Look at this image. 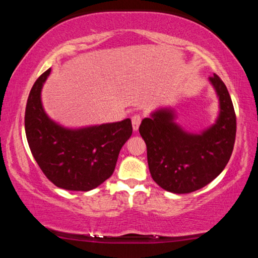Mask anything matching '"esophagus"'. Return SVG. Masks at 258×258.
Returning <instances> with one entry per match:
<instances>
[{"label": "esophagus", "mask_w": 258, "mask_h": 258, "mask_svg": "<svg viewBox=\"0 0 258 258\" xmlns=\"http://www.w3.org/2000/svg\"><path fill=\"white\" fill-rule=\"evenodd\" d=\"M141 124V116L140 115H134L132 117V127L134 132H137L139 130V126Z\"/></svg>", "instance_id": "esophagus-1"}]
</instances>
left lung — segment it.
Returning <instances> with one entry per match:
<instances>
[{
	"mask_svg": "<svg viewBox=\"0 0 258 258\" xmlns=\"http://www.w3.org/2000/svg\"><path fill=\"white\" fill-rule=\"evenodd\" d=\"M218 99L215 123L192 133L176 123L172 107L158 108L140 125L154 181L173 194H189L216 178L232 154L237 120L228 89L214 74L208 78Z\"/></svg>",
	"mask_w": 258,
	"mask_h": 258,
	"instance_id": "8db88e82",
	"label": "left lung"
}]
</instances>
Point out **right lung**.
Returning a JSON list of instances; mask_svg holds the SVG:
<instances>
[{
  "mask_svg": "<svg viewBox=\"0 0 258 258\" xmlns=\"http://www.w3.org/2000/svg\"><path fill=\"white\" fill-rule=\"evenodd\" d=\"M51 68L37 78L25 112L26 137L36 163L49 180L69 191H90L115 171L119 151L132 135L130 118L100 125L66 127L47 115L42 89Z\"/></svg>",
  "mask_w": 258,
  "mask_h": 258,
  "instance_id": "obj_1",
  "label": "right lung"
}]
</instances>
